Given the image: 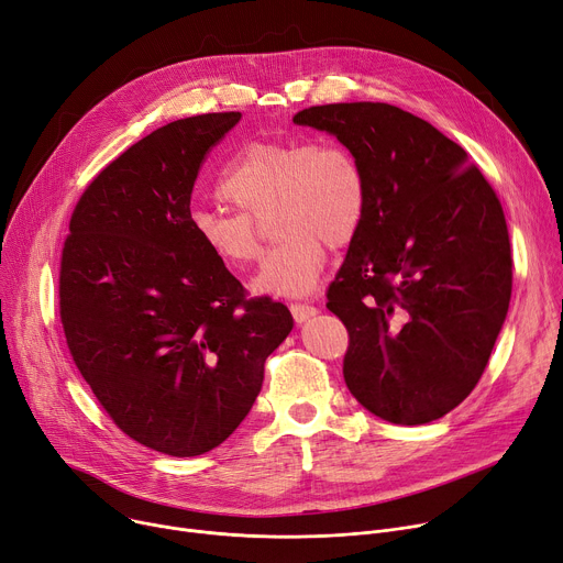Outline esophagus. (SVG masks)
Returning a JSON list of instances; mask_svg holds the SVG:
<instances>
[{
	"instance_id": "obj_1",
	"label": "esophagus",
	"mask_w": 563,
	"mask_h": 563,
	"mask_svg": "<svg viewBox=\"0 0 563 563\" xmlns=\"http://www.w3.org/2000/svg\"><path fill=\"white\" fill-rule=\"evenodd\" d=\"M288 309H290V316L295 322H307L309 318H313L318 313V309L313 305H302V302H292Z\"/></svg>"
}]
</instances>
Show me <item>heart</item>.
Listing matches in <instances>:
<instances>
[{"label": "heart", "mask_w": 563, "mask_h": 563, "mask_svg": "<svg viewBox=\"0 0 563 563\" xmlns=\"http://www.w3.org/2000/svg\"><path fill=\"white\" fill-rule=\"evenodd\" d=\"M218 195L236 211L192 207L195 241L227 268H247L263 247L261 222L273 216L284 239L252 279L263 295L309 292L327 263L361 231L368 181L358 158L336 141H252L227 163Z\"/></svg>", "instance_id": "obj_1"}]
</instances>
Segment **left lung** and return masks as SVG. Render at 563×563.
<instances>
[{
    "label": "left lung",
    "instance_id": "8db88e82",
    "mask_svg": "<svg viewBox=\"0 0 563 563\" xmlns=\"http://www.w3.org/2000/svg\"><path fill=\"white\" fill-rule=\"evenodd\" d=\"M292 122L334 134L368 181L366 218L327 288L350 336V393L395 424L443 418L477 386L511 300L498 195L464 147L398 107H309Z\"/></svg>",
    "mask_w": 563,
    "mask_h": 563
}]
</instances>
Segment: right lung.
Instances as JSON below:
<instances>
[{
    "instance_id": "add662e5",
    "label": "right lung",
    "mask_w": 563,
    "mask_h": 563,
    "mask_svg": "<svg viewBox=\"0 0 563 563\" xmlns=\"http://www.w3.org/2000/svg\"><path fill=\"white\" fill-rule=\"evenodd\" d=\"M239 111L165 124L86 186L58 273L75 366L118 429L197 456L250 413L290 311L243 284L195 241L190 192Z\"/></svg>"
}]
</instances>
